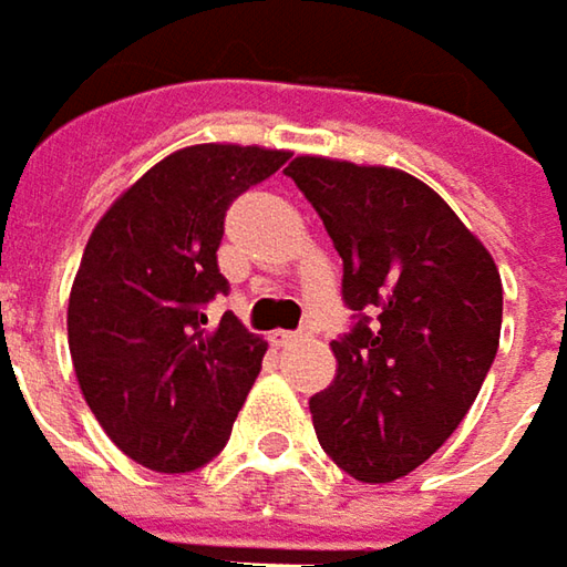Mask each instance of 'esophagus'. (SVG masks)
<instances>
[{"label":"esophagus","instance_id":"esophagus-1","mask_svg":"<svg viewBox=\"0 0 567 567\" xmlns=\"http://www.w3.org/2000/svg\"><path fill=\"white\" fill-rule=\"evenodd\" d=\"M301 339H307V332H272L269 336V342L279 344V348H291V344H298Z\"/></svg>","mask_w":567,"mask_h":567}]
</instances>
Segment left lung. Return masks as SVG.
<instances>
[{
	"mask_svg": "<svg viewBox=\"0 0 567 567\" xmlns=\"http://www.w3.org/2000/svg\"><path fill=\"white\" fill-rule=\"evenodd\" d=\"M285 175L320 213L358 310L332 342L336 380L310 399L320 445L363 483L408 477L458 430L496 358V260L401 168L298 156Z\"/></svg>",
	"mask_w": 567,
	"mask_h": 567,
	"instance_id": "obj_1",
	"label": "left lung"
}]
</instances>
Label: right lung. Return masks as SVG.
<instances>
[{
  "label": "right lung",
  "instance_id": "right-lung-1",
  "mask_svg": "<svg viewBox=\"0 0 567 567\" xmlns=\"http://www.w3.org/2000/svg\"><path fill=\"white\" fill-rule=\"evenodd\" d=\"M285 150L194 144L144 172L90 235L69 298L74 377L127 458L187 474L225 449L266 342L235 313L206 322L228 291L216 250L225 209L269 178Z\"/></svg>",
  "mask_w": 567,
  "mask_h": 567
}]
</instances>
